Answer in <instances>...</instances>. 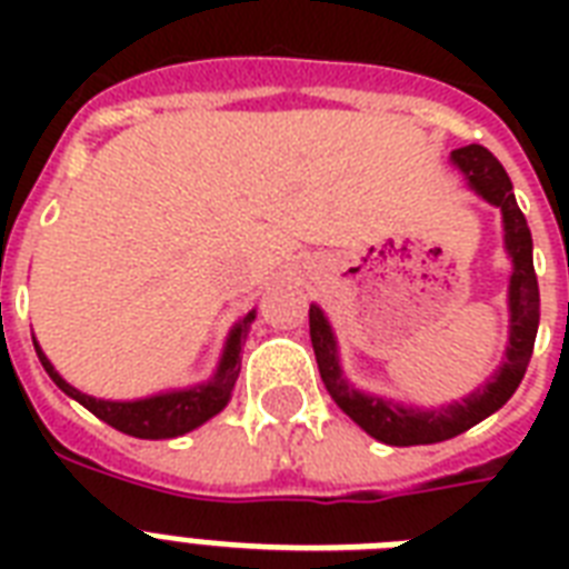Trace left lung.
<instances>
[{
	"label": "left lung",
	"instance_id": "1",
	"mask_svg": "<svg viewBox=\"0 0 569 569\" xmlns=\"http://www.w3.org/2000/svg\"><path fill=\"white\" fill-rule=\"evenodd\" d=\"M455 164L467 173L469 186L478 194L502 209L505 218V244L513 259L511 274V346H508V360L499 369L487 387L463 401V405H449L431 413H416L405 407L357 392L346 383L339 372L337 342L330 333L328 321L321 316L319 307H310V339L319 363L321 380L342 410L355 419L366 433H372L375 440L387 446H428V442H442L469 431L472 425L496 413L499 407L513 396V389L520 387L522 375L529 369L531 351H535V337H538L540 319V292L535 262H531V232L526 223V214L517 206L511 180L487 147L469 144L451 153Z\"/></svg>",
	"mask_w": 569,
	"mask_h": 569
}]
</instances>
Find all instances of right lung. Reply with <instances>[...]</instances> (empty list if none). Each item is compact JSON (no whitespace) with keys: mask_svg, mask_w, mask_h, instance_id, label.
Wrapping results in <instances>:
<instances>
[{"mask_svg":"<svg viewBox=\"0 0 569 569\" xmlns=\"http://www.w3.org/2000/svg\"><path fill=\"white\" fill-rule=\"evenodd\" d=\"M250 321H253V312H248L244 319L236 325V330L227 339V351L221 357V366H218V375H214L209 383L194 389H182V392H164V396L141 398V401H100V398H91L79 392L76 387H70L61 375L52 369L43 351L34 342V351H38L40 363L47 369V375L56 380L58 389H64L67 396L76 398L79 405L88 407L97 419H102L111 428L129 433V437H141V440H168V437H180V433L191 431L197 425H203L206 419H212L214 413H221L223 405L230 401V392L236 387V378H239L241 369V342L248 337Z\"/></svg>","mask_w":569,"mask_h":569,"instance_id":"add662e5","label":"right lung"}]
</instances>
